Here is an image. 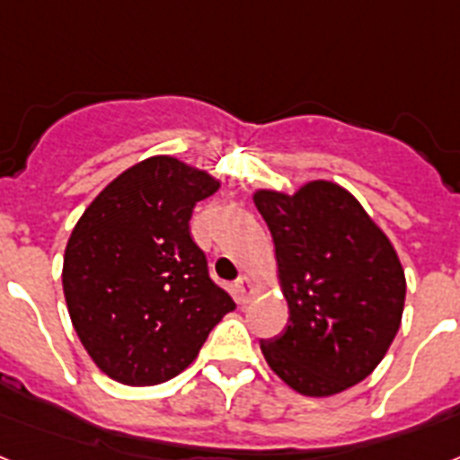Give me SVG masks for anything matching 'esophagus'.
I'll use <instances>...</instances> for the list:
<instances>
[{"label":"esophagus","instance_id":"1","mask_svg":"<svg viewBox=\"0 0 460 460\" xmlns=\"http://www.w3.org/2000/svg\"><path fill=\"white\" fill-rule=\"evenodd\" d=\"M234 294H237L239 303H249V298L253 296V279L249 275H242L234 282Z\"/></svg>","mask_w":460,"mask_h":460}]
</instances>
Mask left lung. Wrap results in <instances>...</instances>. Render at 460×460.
Wrapping results in <instances>:
<instances>
[{"mask_svg":"<svg viewBox=\"0 0 460 460\" xmlns=\"http://www.w3.org/2000/svg\"><path fill=\"white\" fill-rule=\"evenodd\" d=\"M289 303L282 336L261 341L272 371L305 397L358 385L385 358L404 313L407 279L393 242L362 204L332 181L294 195L256 190Z\"/></svg>","mask_w":460,"mask_h":460,"instance_id":"8db88e82","label":"left lung"}]
</instances>
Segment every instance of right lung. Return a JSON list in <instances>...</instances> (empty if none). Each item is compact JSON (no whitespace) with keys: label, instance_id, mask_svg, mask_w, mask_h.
Segmentation results:
<instances>
[{"label":"right lung","instance_id":"add662e5","mask_svg":"<svg viewBox=\"0 0 460 460\" xmlns=\"http://www.w3.org/2000/svg\"><path fill=\"white\" fill-rule=\"evenodd\" d=\"M216 190L221 181L208 171L155 155L121 171L72 227L63 256L67 313L112 381H169L234 310L190 237L192 208Z\"/></svg>","mask_w":460,"mask_h":460}]
</instances>
